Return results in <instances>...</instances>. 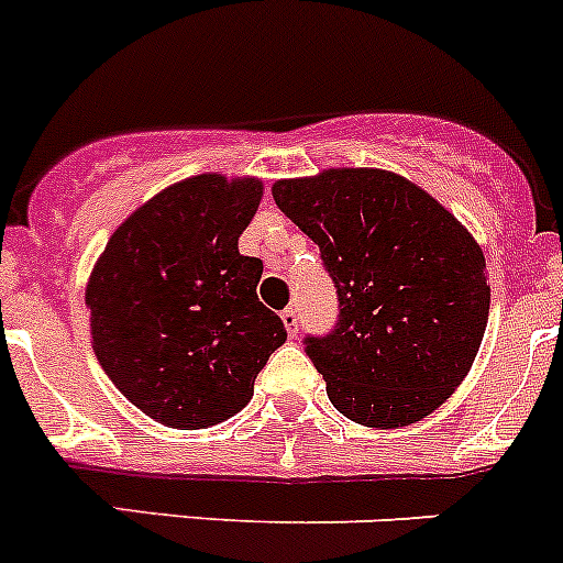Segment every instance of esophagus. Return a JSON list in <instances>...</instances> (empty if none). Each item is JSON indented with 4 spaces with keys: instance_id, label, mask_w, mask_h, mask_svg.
Returning <instances> with one entry per match:
<instances>
[{
    "instance_id": "esophagus-1",
    "label": "esophagus",
    "mask_w": 563,
    "mask_h": 563,
    "mask_svg": "<svg viewBox=\"0 0 563 563\" xmlns=\"http://www.w3.org/2000/svg\"><path fill=\"white\" fill-rule=\"evenodd\" d=\"M282 323H285V329H287V334L290 336H298V325H301V318H298V309H285V312H282Z\"/></svg>"
}]
</instances>
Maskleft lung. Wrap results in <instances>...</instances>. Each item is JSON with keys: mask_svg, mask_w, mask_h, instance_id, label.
<instances>
[{"mask_svg": "<svg viewBox=\"0 0 563 563\" xmlns=\"http://www.w3.org/2000/svg\"><path fill=\"white\" fill-rule=\"evenodd\" d=\"M273 201L334 278L340 323L307 353L334 409L367 428H400L467 378L489 285L478 240L431 192L382 168L278 179Z\"/></svg>", "mask_w": 563, "mask_h": 563, "instance_id": "8db88e82", "label": "left lung"}]
</instances>
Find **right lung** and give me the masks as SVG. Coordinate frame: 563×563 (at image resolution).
<instances>
[{"instance_id":"obj_1","label":"right lung","mask_w":563,"mask_h":563,"mask_svg":"<svg viewBox=\"0 0 563 563\" xmlns=\"http://www.w3.org/2000/svg\"><path fill=\"white\" fill-rule=\"evenodd\" d=\"M260 201L256 176L176 181L110 234L90 271L85 303L101 371L163 426L192 431L238 415L287 340L256 298L262 262L238 249Z\"/></svg>"}]
</instances>
